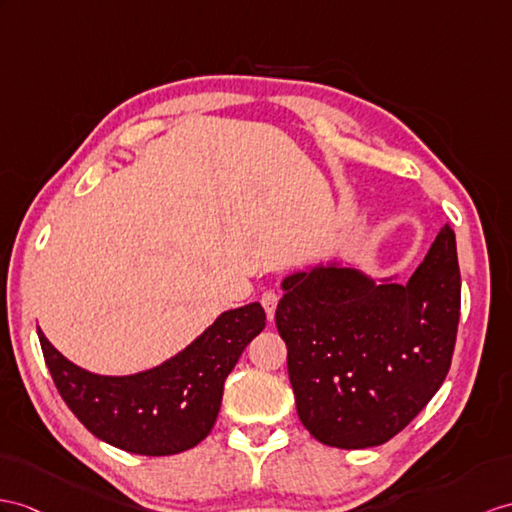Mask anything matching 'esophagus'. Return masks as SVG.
I'll return each mask as SVG.
<instances>
[{"mask_svg": "<svg viewBox=\"0 0 512 512\" xmlns=\"http://www.w3.org/2000/svg\"><path fill=\"white\" fill-rule=\"evenodd\" d=\"M278 293L276 291H265L263 295H260V304H263L265 313H267V319L271 321L273 319V313H276V306H278Z\"/></svg>", "mask_w": 512, "mask_h": 512, "instance_id": "1", "label": "esophagus"}]
</instances>
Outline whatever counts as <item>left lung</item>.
Wrapping results in <instances>:
<instances>
[{"instance_id": "1", "label": "left lung", "mask_w": 512, "mask_h": 512, "mask_svg": "<svg viewBox=\"0 0 512 512\" xmlns=\"http://www.w3.org/2000/svg\"><path fill=\"white\" fill-rule=\"evenodd\" d=\"M341 260L282 280L276 326L304 428L365 450L413 421L450 371L458 317L456 236L445 226L406 284Z\"/></svg>"}]
</instances>
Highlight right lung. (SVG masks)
<instances>
[{"instance_id": "1", "label": "right lung", "mask_w": 512, "mask_h": 512, "mask_svg": "<svg viewBox=\"0 0 512 512\" xmlns=\"http://www.w3.org/2000/svg\"><path fill=\"white\" fill-rule=\"evenodd\" d=\"M258 302L221 313L182 352L132 376H99L62 356L39 330L45 365L71 413L97 439L141 456L191 450L213 430L223 382L265 328Z\"/></svg>"}]
</instances>
